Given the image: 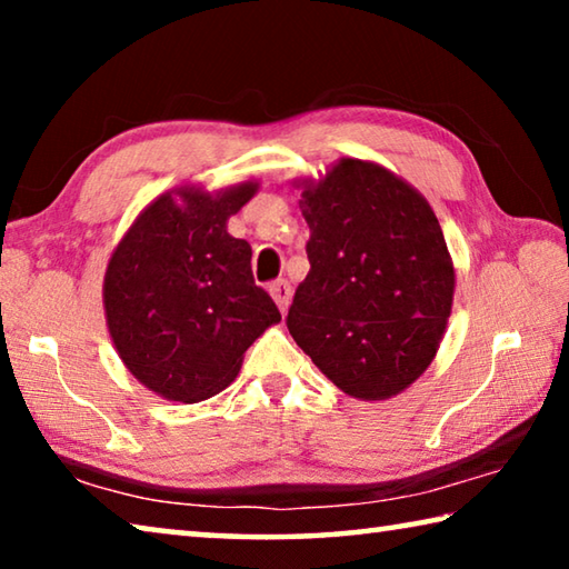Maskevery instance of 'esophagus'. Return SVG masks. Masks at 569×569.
I'll list each match as a JSON object with an SVG mask.
<instances>
[{
  "mask_svg": "<svg viewBox=\"0 0 569 569\" xmlns=\"http://www.w3.org/2000/svg\"><path fill=\"white\" fill-rule=\"evenodd\" d=\"M268 291H271V298L276 301L278 311L286 313L288 311V303H291V286H288L286 281H276V283H271V288H268Z\"/></svg>",
  "mask_w": 569,
  "mask_h": 569,
  "instance_id": "esophagus-1",
  "label": "esophagus"
}]
</instances>
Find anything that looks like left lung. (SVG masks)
<instances>
[{
  "label": "left lung",
  "mask_w": 569,
  "mask_h": 569,
  "mask_svg": "<svg viewBox=\"0 0 569 569\" xmlns=\"http://www.w3.org/2000/svg\"><path fill=\"white\" fill-rule=\"evenodd\" d=\"M311 240L288 331L361 401L409 389L445 339L457 271L429 200L373 160L341 158L298 178Z\"/></svg>",
  "instance_id": "obj_1"
}]
</instances>
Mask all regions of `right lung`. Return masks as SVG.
Here are the masks:
<instances>
[{"label": "right lung", "instance_id": "1", "mask_svg": "<svg viewBox=\"0 0 569 569\" xmlns=\"http://www.w3.org/2000/svg\"><path fill=\"white\" fill-rule=\"evenodd\" d=\"M258 188H172L112 250L102 281L110 339L124 369L162 399L216 397L238 377L248 346L281 321L250 273V246L228 233L230 216Z\"/></svg>", "mask_w": 569, "mask_h": 569}]
</instances>
